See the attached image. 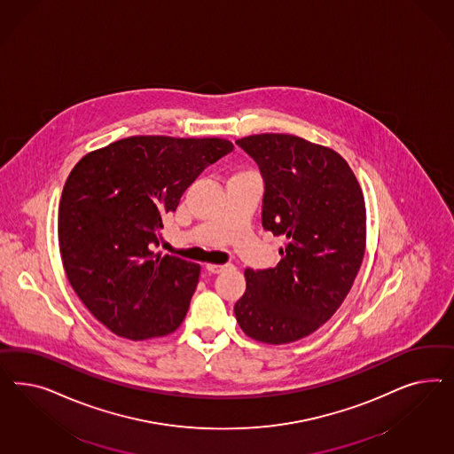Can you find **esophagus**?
I'll use <instances>...</instances> for the list:
<instances>
[{
	"label": "esophagus",
	"mask_w": 454,
	"mask_h": 454,
	"mask_svg": "<svg viewBox=\"0 0 454 454\" xmlns=\"http://www.w3.org/2000/svg\"><path fill=\"white\" fill-rule=\"evenodd\" d=\"M228 268H230V264H213V262L207 264V271H209V273H215V275H218L221 271L228 270Z\"/></svg>",
	"instance_id": "34e87169"
}]
</instances>
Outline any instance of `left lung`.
I'll list each match as a JSON object with an SVG mask.
<instances>
[{
    "instance_id": "left-lung-1",
    "label": "left lung",
    "mask_w": 454,
    "mask_h": 454,
    "mask_svg": "<svg viewBox=\"0 0 454 454\" xmlns=\"http://www.w3.org/2000/svg\"><path fill=\"white\" fill-rule=\"evenodd\" d=\"M264 179L262 228L285 238L275 268L247 270L234 304L245 334L288 344L315 333L341 306L366 249V205L340 153L304 137L262 133L236 141Z\"/></svg>"
}]
</instances>
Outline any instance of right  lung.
<instances>
[{
	"label": "right lung",
	"mask_w": 454,
	"mask_h": 454,
	"mask_svg": "<svg viewBox=\"0 0 454 454\" xmlns=\"http://www.w3.org/2000/svg\"><path fill=\"white\" fill-rule=\"evenodd\" d=\"M233 148L224 137L143 135L88 153L71 169L59 254L71 288L111 333L141 341L183 323L201 266L153 247L184 190Z\"/></svg>",
	"instance_id": "add662e5"
}]
</instances>
